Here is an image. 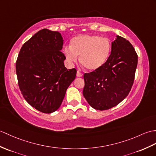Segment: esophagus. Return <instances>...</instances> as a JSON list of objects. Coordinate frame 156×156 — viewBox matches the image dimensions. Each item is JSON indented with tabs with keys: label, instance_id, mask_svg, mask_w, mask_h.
<instances>
[{
	"label": "esophagus",
	"instance_id": "1",
	"mask_svg": "<svg viewBox=\"0 0 156 156\" xmlns=\"http://www.w3.org/2000/svg\"><path fill=\"white\" fill-rule=\"evenodd\" d=\"M76 76H77V77H82V74H81L80 72H79L78 71H77Z\"/></svg>",
	"mask_w": 156,
	"mask_h": 156
}]
</instances>
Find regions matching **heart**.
<instances>
[{
    "mask_svg": "<svg viewBox=\"0 0 156 156\" xmlns=\"http://www.w3.org/2000/svg\"><path fill=\"white\" fill-rule=\"evenodd\" d=\"M70 46L63 50L66 60L70 64L80 62L86 70H99L106 64L111 52L110 40L98 35H78L71 40Z\"/></svg>",
    "mask_w": 156,
    "mask_h": 156,
    "instance_id": "b5f03b06",
    "label": "heart"
}]
</instances>
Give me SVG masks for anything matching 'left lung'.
Returning <instances> with one entry per match:
<instances>
[{
	"label": "left lung",
	"instance_id": "obj_1",
	"mask_svg": "<svg viewBox=\"0 0 156 156\" xmlns=\"http://www.w3.org/2000/svg\"><path fill=\"white\" fill-rule=\"evenodd\" d=\"M137 65V55L131 43L116 36L106 64L84 75L83 96L90 106L105 110L120 103L131 90Z\"/></svg>",
	"mask_w": 156,
	"mask_h": 156
}]
</instances>
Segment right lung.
<instances>
[{
	"mask_svg": "<svg viewBox=\"0 0 156 156\" xmlns=\"http://www.w3.org/2000/svg\"><path fill=\"white\" fill-rule=\"evenodd\" d=\"M63 41L59 32L42 29L24 43L18 56L16 72L22 94L43 113L58 109L76 75L75 68L64 66Z\"/></svg>",
	"mask_w": 156,
	"mask_h": 156,
	"instance_id": "right-lung-1",
	"label": "right lung"
}]
</instances>
